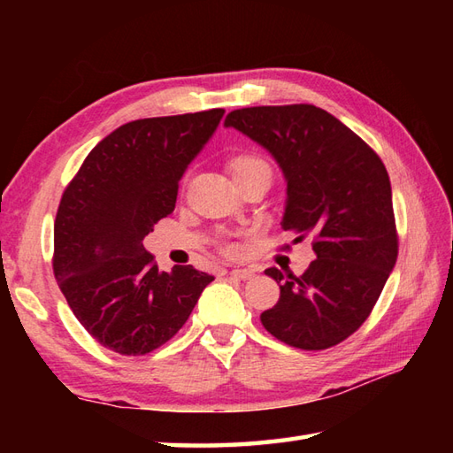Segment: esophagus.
I'll list each match as a JSON object with an SVG mask.
<instances>
[{
	"label": "esophagus",
	"instance_id": "34e87169",
	"mask_svg": "<svg viewBox=\"0 0 453 453\" xmlns=\"http://www.w3.org/2000/svg\"><path fill=\"white\" fill-rule=\"evenodd\" d=\"M229 274H232L234 278H239V280H251V278L255 276V273L249 271V268H234Z\"/></svg>",
	"mask_w": 453,
	"mask_h": 453
}]
</instances>
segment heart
I'll return each instance as SVG.
<instances>
[{
  "mask_svg": "<svg viewBox=\"0 0 453 453\" xmlns=\"http://www.w3.org/2000/svg\"><path fill=\"white\" fill-rule=\"evenodd\" d=\"M255 167H268V163L261 157L257 156H239L232 161V171L234 175H237V173H243V171H249V169H255ZM226 253L229 255H235L237 253V247L235 245H226Z\"/></svg>",
  "mask_w": 453,
  "mask_h": 453,
  "instance_id": "obj_1",
  "label": "heart"
}]
</instances>
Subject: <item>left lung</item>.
<instances>
[{"label": "left lung", "instance_id": "8db88e82", "mask_svg": "<svg viewBox=\"0 0 453 453\" xmlns=\"http://www.w3.org/2000/svg\"><path fill=\"white\" fill-rule=\"evenodd\" d=\"M226 127L276 159L286 177L284 232L313 234L315 261L302 276L266 268L280 300L265 329L302 350L342 342L368 319L397 261L391 182L358 134L313 104L232 111Z\"/></svg>", "mask_w": 453, "mask_h": 453}]
</instances>
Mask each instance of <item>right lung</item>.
Listing matches in <instances>:
<instances>
[{"label": "right lung", "mask_w": 453, "mask_h": 453, "mask_svg": "<svg viewBox=\"0 0 453 453\" xmlns=\"http://www.w3.org/2000/svg\"><path fill=\"white\" fill-rule=\"evenodd\" d=\"M224 109L122 124L65 187L54 221V276L95 341L140 356L179 333L214 276L192 265L161 273L143 247L175 210L179 180Z\"/></svg>", "instance_id": "obj_1"}]
</instances>
